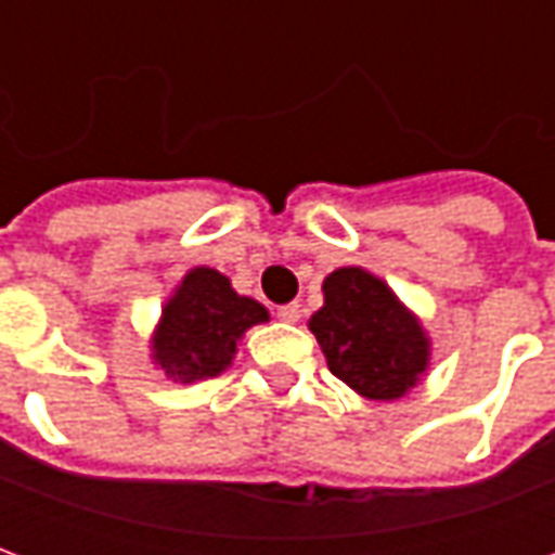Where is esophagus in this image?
I'll list each match as a JSON object with an SVG mask.
<instances>
[{"instance_id": "obj_1", "label": "esophagus", "mask_w": 555, "mask_h": 555, "mask_svg": "<svg viewBox=\"0 0 555 555\" xmlns=\"http://www.w3.org/2000/svg\"><path fill=\"white\" fill-rule=\"evenodd\" d=\"M276 318H279V321H285V324H297V321H300V306H297V302L279 306Z\"/></svg>"}]
</instances>
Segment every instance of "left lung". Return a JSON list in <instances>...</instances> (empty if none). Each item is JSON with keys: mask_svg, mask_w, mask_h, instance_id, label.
Instances as JSON below:
<instances>
[{"mask_svg": "<svg viewBox=\"0 0 555 555\" xmlns=\"http://www.w3.org/2000/svg\"><path fill=\"white\" fill-rule=\"evenodd\" d=\"M309 330L330 372L372 401L404 398L428 372V333L384 279L362 267H338L324 279V306Z\"/></svg>", "mask_w": 555, "mask_h": 555, "instance_id": "8db88e82", "label": "left lung"}]
</instances>
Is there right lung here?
<instances>
[{"label":"right lung","mask_w":555,"mask_h":555,"mask_svg":"<svg viewBox=\"0 0 555 555\" xmlns=\"http://www.w3.org/2000/svg\"><path fill=\"white\" fill-rule=\"evenodd\" d=\"M267 318L264 306L241 297L229 276L210 267H193L163 306L151 336V360L178 384L217 377L234 360L243 333Z\"/></svg>","instance_id":"obj_1"}]
</instances>
